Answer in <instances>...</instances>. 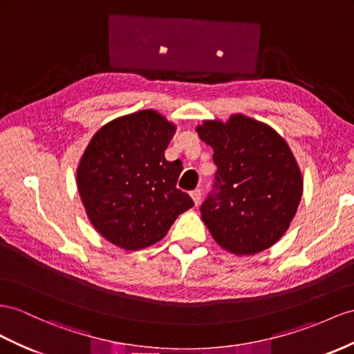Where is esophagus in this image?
<instances>
[{
	"instance_id": "34e87169",
	"label": "esophagus",
	"mask_w": 354,
	"mask_h": 354,
	"mask_svg": "<svg viewBox=\"0 0 354 354\" xmlns=\"http://www.w3.org/2000/svg\"><path fill=\"white\" fill-rule=\"evenodd\" d=\"M192 197H193V201H194V205L197 206L198 203H201V198H202V189H198V188L193 189V192H192Z\"/></svg>"
}]
</instances>
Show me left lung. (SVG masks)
<instances>
[{
	"label": "left lung",
	"instance_id": "obj_1",
	"mask_svg": "<svg viewBox=\"0 0 354 354\" xmlns=\"http://www.w3.org/2000/svg\"><path fill=\"white\" fill-rule=\"evenodd\" d=\"M214 149L212 189L201 206L214 239L234 254H256L283 236L302 196L288 145L270 127L243 115L197 127Z\"/></svg>",
	"mask_w": 354,
	"mask_h": 354
}]
</instances>
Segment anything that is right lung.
<instances>
[{"label":"right lung","instance_id":"right-lung-1","mask_svg":"<svg viewBox=\"0 0 354 354\" xmlns=\"http://www.w3.org/2000/svg\"><path fill=\"white\" fill-rule=\"evenodd\" d=\"M175 125L153 111L131 113L100 129L77 167V188L97 232L115 245H152L179 214L194 206L176 187L179 160L165 151Z\"/></svg>","mask_w":354,"mask_h":354}]
</instances>
